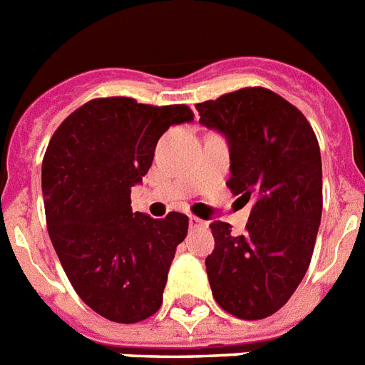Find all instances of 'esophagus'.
I'll return each mask as SVG.
<instances>
[{"instance_id":"esophagus-1","label":"esophagus","mask_w":365,"mask_h":365,"mask_svg":"<svg viewBox=\"0 0 365 365\" xmlns=\"http://www.w3.org/2000/svg\"><path fill=\"white\" fill-rule=\"evenodd\" d=\"M189 227H191V229L205 227V222H202V220H199V217L189 216Z\"/></svg>"}]
</instances>
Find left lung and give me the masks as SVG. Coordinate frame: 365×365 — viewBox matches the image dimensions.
Instances as JSON below:
<instances>
[{
  "mask_svg": "<svg viewBox=\"0 0 365 365\" xmlns=\"http://www.w3.org/2000/svg\"><path fill=\"white\" fill-rule=\"evenodd\" d=\"M199 123L225 136L227 187L252 200L246 233L212 222L206 257L214 299L244 320L271 317L305 277L322 217V159L312 126L269 88H240L197 104Z\"/></svg>",
  "mask_w": 365,
  "mask_h": 365,
  "instance_id": "left-lung-1",
  "label": "left lung"
}]
</instances>
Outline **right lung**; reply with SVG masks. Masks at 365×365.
<instances>
[{"label":"right lung","instance_id":"right-lung-1","mask_svg":"<svg viewBox=\"0 0 365 365\" xmlns=\"http://www.w3.org/2000/svg\"><path fill=\"white\" fill-rule=\"evenodd\" d=\"M193 121L187 106L138 104L115 96L76 110L48 142L41 166L48 237L77 295L111 322L159 311L168 269L189 220L132 212L155 145L172 125Z\"/></svg>","mask_w":365,"mask_h":365}]
</instances>
